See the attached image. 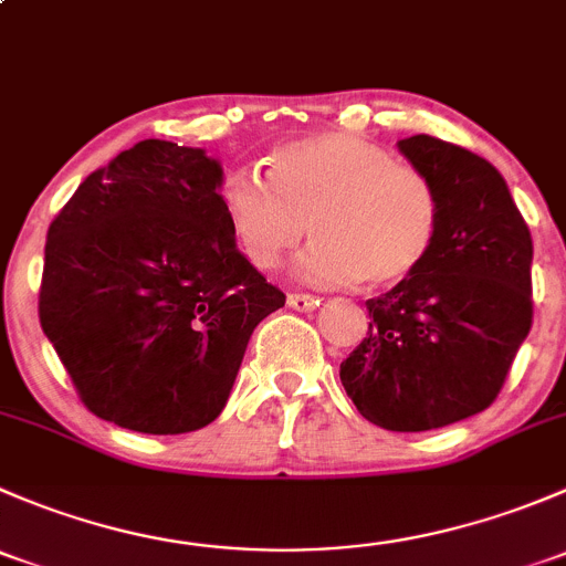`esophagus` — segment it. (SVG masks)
I'll return each instance as SVG.
<instances>
[{"mask_svg": "<svg viewBox=\"0 0 566 566\" xmlns=\"http://www.w3.org/2000/svg\"><path fill=\"white\" fill-rule=\"evenodd\" d=\"M287 306L295 312H312L315 306H319V298L317 295H310V293H290L287 295Z\"/></svg>", "mask_w": 566, "mask_h": 566, "instance_id": "1", "label": "esophagus"}]
</instances>
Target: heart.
Returning <instances> with one entry per match:
<instances>
[{"label":"heart","mask_w":566,"mask_h":566,"mask_svg":"<svg viewBox=\"0 0 566 566\" xmlns=\"http://www.w3.org/2000/svg\"><path fill=\"white\" fill-rule=\"evenodd\" d=\"M219 205L238 249L260 271L276 268L310 230L315 241L298 256V273L319 287L405 282L441 235V193L430 175L342 130L276 145L265 177L227 169Z\"/></svg>","instance_id":"b5f03b06"}]
</instances>
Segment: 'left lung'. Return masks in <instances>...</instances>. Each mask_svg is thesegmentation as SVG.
I'll return each instance as SVG.
<instances>
[{
	"label": "left lung",
	"mask_w": 566,
	"mask_h": 566,
	"mask_svg": "<svg viewBox=\"0 0 566 566\" xmlns=\"http://www.w3.org/2000/svg\"><path fill=\"white\" fill-rule=\"evenodd\" d=\"M397 147L436 182L441 235L413 276L367 301L373 323L339 378L367 421L421 432L490 408L504 389L534 317V247L493 164L427 134Z\"/></svg>",
	"instance_id": "left-lung-1"
}]
</instances>
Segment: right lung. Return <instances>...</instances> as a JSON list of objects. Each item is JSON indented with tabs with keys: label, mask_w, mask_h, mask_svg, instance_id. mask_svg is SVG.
Masks as SVG:
<instances>
[{
	"label": "right lung",
	"mask_w": 566,
	"mask_h": 566,
	"mask_svg": "<svg viewBox=\"0 0 566 566\" xmlns=\"http://www.w3.org/2000/svg\"><path fill=\"white\" fill-rule=\"evenodd\" d=\"M219 161L145 139L95 169L45 238L38 315L98 419L147 436L224 410L251 331L284 293L241 254Z\"/></svg>",
	"instance_id": "obj_1"
}]
</instances>
